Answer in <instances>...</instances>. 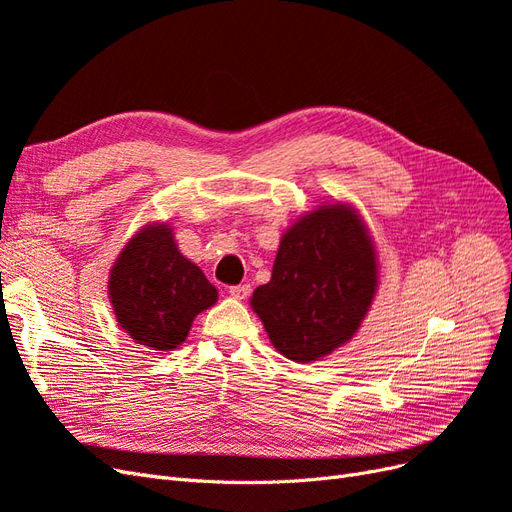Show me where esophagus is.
I'll list each match as a JSON object with an SVG mask.
<instances>
[{
    "label": "esophagus",
    "instance_id": "1",
    "mask_svg": "<svg viewBox=\"0 0 512 512\" xmlns=\"http://www.w3.org/2000/svg\"><path fill=\"white\" fill-rule=\"evenodd\" d=\"M250 290H252L250 286H247V284H241V286H230V288H228V294H230L232 299L243 301V299L250 297Z\"/></svg>",
    "mask_w": 512,
    "mask_h": 512
}]
</instances>
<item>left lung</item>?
<instances>
[{"mask_svg":"<svg viewBox=\"0 0 512 512\" xmlns=\"http://www.w3.org/2000/svg\"><path fill=\"white\" fill-rule=\"evenodd\" d=\"M378 292V252L352 205L322 203L282 235L269 284L250 305L273 348L294 363H314L346 346Z\"/></svg>","mask_w":512,"mask_h":512,"instance_id":"obj_1","label":"left lung"}]
</instances>
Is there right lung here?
Wrapping results in <instances>:
<instances>
[{
	"mask_svg": "<svg viewBox=\"0 0 512 512\" xmlns=\"http://www.w3.org/2000/svg\"><path fill=\"white\" fill-rule=\"evenodd\" d=\"M117 324L136 344L179 348L194 318L218 301V288L185 258L168 222H149L123 245L108 275Z\"/></svg>",
	"mask_w": 512,
	"mask_h": 512,
	"instance_id": "obj_1",
	"label": "right lung"
}]
</instances>
